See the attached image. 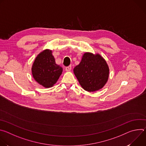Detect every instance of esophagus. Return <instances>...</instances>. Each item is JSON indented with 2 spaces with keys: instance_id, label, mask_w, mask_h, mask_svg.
Listing matches in <instances>:
<instances>
[{
  "instance_id": "34e87169",
  "label": "esophagus",
  "mask_w": 146,
  "mask_h": 146,
  "mask_svg": "<svg viewBox=\"0 0 146 146\" xmlns=\"http://www.w3.org/2000/svg\"><path fill=\"white\" fill-rule=\"evenodd\" d=\"M71 69H72V66H69L65 68V70L66 72H70L71 70Z\"/></svg>"
}]
</instances>
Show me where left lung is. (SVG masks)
Returning <instances> with one entry per match:
<instances>
[{
    "label": "left lung",
    "mask_w": 146,
    "mask_h": 146,
    "mask_svg": "<svg viewBox=\"0 0 146 146\" xmlns=\"http://www.w3.org/2000/svg\"><path fill=\"white\" fill-rule=\"evenodd\" d=\"M109 68L106 60L99 54L86 52L73 72L79 84L85 91L95 92L101 90L107 83Z\"/></svg>",
    "instance_id": "8db88e82"
}]
</instances>
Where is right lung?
Here are the masks:
<instances>
[{
    "label": "right lung",
    "instance_id": "right-lung-1",
    "mask_svg": "<svg viewBox=\"0 0 146 146\" xmlns=\"http://www.w3.org/2000/svg\"><path fill=\"white\" fill-rule=\"evenodd\" d=\"M31 70L35 80L40 85L48 88L56 84L63 69L56 64L52 50L46 49L37 55Z\"/></svg>",
    "mask_w": 146,
    "mask_h": 146
}]
</instances>
